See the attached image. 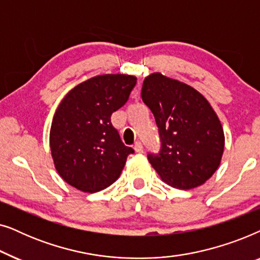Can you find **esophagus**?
Returning <instances> with one entry per match:
<instances>
[{
    "mask_svg": "<svg viewBox=\"0 0 260 260\" xmlns=\"http://www.w3.org/2000/svg\"><path fill=\"white\" fill-rule=\"evenodd\" d=\"M134 149H135V151H136V152H142V151H143V145H142L141 142H135Z\"/></svg>",
    "mask_w": 260,
    "mask_h": 260,
    "instance_id": "1",
    "label": "esophagus"
}]
</instances>
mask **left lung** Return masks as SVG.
I'll use <instances>...</instances> for the list:
<instances>
[{
	"label": "left lung",
	"instance_id": "1",
	"mask_svg": "<svg viewBox=\"0 0 260 260\" xmlns=\"http://www.w3.org/2000/svg\"><path fill=\"white\" fill-rule=\"evenodd\" d=\"M142 101L158 127L161 150L148 154L162 181L179 189L204 184L221 162L225 136L207 99L189 85L152 73L143 81Z\"/></svg>",
	"mask_w": 260,
	"mask_h": 260
}]
</instances>
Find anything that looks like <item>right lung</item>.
<instances>
[{
  "label": "right lung",
  "mask_w": 260,
  "mask_h": 260,
  "mask_svg": "<svg viewBox=\"0 0 260 260\" xmlns=\"http://www.w3.org/2000/svg\"><path fill=\"white\" fill-rule=\"evenodd\" d=\"M137 78L104 74L77 85L56 109L49 145L56 172L85 193L105 189L118 179L134 149L120 140L111 115L129 99Z\"/></svg>",
  "instance_id": "right-lung-1"
}]
</instances>
